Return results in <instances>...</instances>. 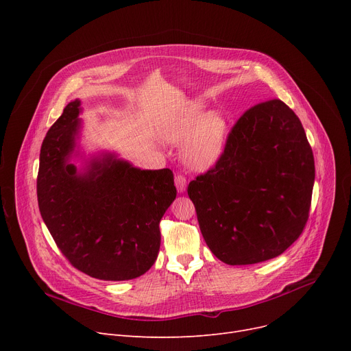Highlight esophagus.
<instances>
[{"instance_id":"34e87169","label":"esophagus","mask_w":351,"mask_h":351,"mask_svg":"<svg viewBox=\"0 0 351 351\" xmlns=\"http://www.w3.org/2000/svg\"><path fill=\"white\" fill-rule=\"evenodd\" d=\"M175 185H176V189L179 193H183L186 191V185H188V180L185 176L182 175H176L175 176Z\"/></svg>"}]
</instances>
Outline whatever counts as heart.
Instances as JSON below:
<instances>
[{"label": "heart", "instance_id": "heart-1", "mask_svg": "<svg viewBox=\"0 0 351 351\" xmlns=\"http://www.w3.org/2000/svg\"><path fill=\"white\" fill-rule=\"evenodd\" d=\"M229 126L220 112H205L204 104L191 102L168 126L165 136L180 143V156L188 168L206 172L223 158L228 145Z\"/></svg>", "mask_w": 351, "mask_h": 351}]
</instances>
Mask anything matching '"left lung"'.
Here are the masks:
<instances>
[{"label": "left lung", "instance_id": "left-lung-1", "mask_svg": "<svg viewBox=\"0 0 351 351\" xmlns=\"http://www.w3.org/2000/svg\"><path fill=\"white\" fill-rule=\"evenodd\" d=\"M315 158L298 115L280 99L239 118L223 158L189 183L199 228L226 265L266 262L298 241L308 217Z\"/></svg>", "mask_w": 351, "mask_h": 351}]
</instances>
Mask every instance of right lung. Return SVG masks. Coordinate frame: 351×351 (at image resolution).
Returning <instances> with one entry per match:
<instances>
[{"label": "right lung", "instance_id": "obj_1", "mask_svg": "<svg viewBox=\"0 0 351 351\" xmlns=\"http://www.w3.org/2000/svg\"><path fill=\"white\" fill-rule=\"evenodd\" d=\"M81 112V101H71L43 142L40 212L73 267L99 280H131L158 257L159 222L176 197L173 173L136 168L115 152L85 156Z\"/></svg>", "mask_w": 351, "mask_h": 351}]
</instances>
